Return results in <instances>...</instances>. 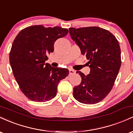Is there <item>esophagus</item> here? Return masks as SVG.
<instances>
[{
    "instance_id": "1",
    "label": "esophagus",
    "mask_w": 133,
    "mask_h": 133,
    "mask_svg": "<svg viewBox=\"0 0 133 133\" xmlns=\"http://www.w3.org/2000/svg\"><path fill=\"white\" fill-rule=\"evenodd\" d=\"M75 72H76V71H74V70L72 69H69V74H70V75H72V74H75Z\"/></svg>"
}]
</instances>
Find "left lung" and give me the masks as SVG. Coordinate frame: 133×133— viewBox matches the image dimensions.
<instances>
[{
  "label": "left lung",
  "instance_id": "1",
  "mask_svg": "<svg viewBox=\"0 0 133 133\" xmlns=\"http://www.w3.org/2000/svg\"><path fill=\"white\" fill-rule=\"evenodd\" d=\"M69 30L91 69L87 76L76 72L82 80L73 88V96L81 103H99L112 89L119 71L121 58L118 41L109 30L99 27H72Z\"/></svg>",
  "mask_w": 133,
  "mask_h": 133
}]
</instances>
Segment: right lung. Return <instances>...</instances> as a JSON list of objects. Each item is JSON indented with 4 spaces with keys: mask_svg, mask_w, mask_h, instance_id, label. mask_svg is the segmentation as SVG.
I'll return each mask as SVG.
<instances>
[{
    "mask_svg": "<svg viewBox=\"0 0 133 133\" xmlns=\"http://www.w3.org/2000/svg\"><path fill=\"white\" fill-rule=\"evenodd\" d=\"M68 33L61 27L32 25L21 30L12 45L9 61L20 89L33 101L45 102L57 94L59 81L69 75L68 69L45 63L54 51L57 39Z\"/></svg>",
    "mask_w": 133,
    "mask_h": 133,
    "instance_id": "obj_1",
    "label": "right lung"
}]
</instances>
